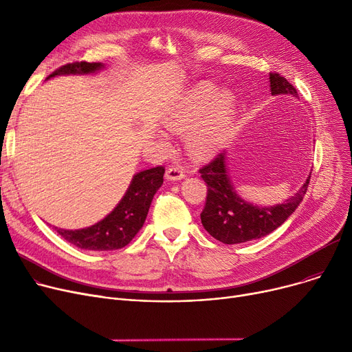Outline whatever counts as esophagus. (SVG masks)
<instances>
[{"instance_id": "1", "label": "esophagus", "mask_w": 352, "mask_h": 352, "mask_svg": "<svg viewBox=\"0 0 352 352\" xmlns=\"http://www.w3.org/2000/svg\"><path fill=\"white\" fill-rule=\"evenodd\" d=\"M184 177H186V173H184L182 166L179 165H174V166H170V168H166L165 178L168 181H179Z\"/></svg>"}]
</instances>
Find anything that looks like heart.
I'll return each mask as SVG.
<instances>
[{
	"label": "heart",
	"mask_w": 352,
	"mask_h": 352,
	"mask_svg": "<svg viewBox=\"0 0 352 352\" xmlns=\"http://www.w3.org/2000/svg\"><path fill=\"white\" fill-rule=\"evenodd\" d=\"M236 122V97L230 89L218 91L212 82H199L174 102L164 116L173 133H186V144L195 157H208L231 138Z\"/></svg>",
	"instance_id": "b5f03b06"
}]
</instances>
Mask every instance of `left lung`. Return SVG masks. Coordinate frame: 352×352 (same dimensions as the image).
Listing matches in <instances>:
<instances>
[{"instance_id": "obj_1", "label": "left lung", "mask_w": 352, "mask_h": 352, "mask_svg": "<svg viewBox=\"0 0 352 352\" xmlns=\"http://www.w3.org/2000/svg\"><path fill=\"white\" fill-rule=\"evenodd\" d=\"M272 96H291L298 98L294 88L280 74H270ZM207 182L208 192L206 207L201 212V223L218 241L224 244H241L271 234L281 227L302 201L311 173L302 187L283 204L271 207L254 206L236 194L227 168V153H219L215 160L199 170Z\"/></svg>"}]
</instances>
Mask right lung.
Instances as JSON below:
<instances>
[{"label": "right lung", "mask_w": 352, "mask_h": 352, "mask_svg": "<svg viewBox=\"0 0 352 352\" xmlns=\"http://www.w3.org/2000/svg\"><path fill=\"white\" fill-rule=\"evenodd\" d=\"M101 69H104L102 63H74L54 71L47 80L57 76H87ZM164 166L137 173L116 208L97 224L81 230L55 227V231L81 250L113 251L128 245L145 223L153 198L164 182Z\"/></svg>", "instance_id": "add662e5"}]
</instances>
